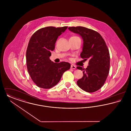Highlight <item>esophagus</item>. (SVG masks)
Instances as JSON below:
<instances>
[{"label":"esophagus","instance_id":"esophagus-1","mask_svg":"<svg viewBox=\"0 0 131 131\" xmlns=\"http://www.w3.org/2000/svg\"><path fill=\"white\" fill-rule=\"evenodd\" d=\"M71 68L72 69H75L76 68V66H75L74 65H71Z\"/></svg>","mask_w":131,"mask_h":131}]
</instances>
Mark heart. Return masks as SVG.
Here are the masks:
<instances>
[{
    "mask_svg": "<svg viewBox=\"0 0 131 131\" xmlns=\"http://www.w3.org/2000/svg\"><path fill=\"white\" fill-rule=\"evenodd\" d=\"M76 37V36H74V37Z\"/></svg>",
    "mask_w": 131,
    "mask_h": 131,
    "instance_id": "1",
    "label": "heart"
}]
</instances>
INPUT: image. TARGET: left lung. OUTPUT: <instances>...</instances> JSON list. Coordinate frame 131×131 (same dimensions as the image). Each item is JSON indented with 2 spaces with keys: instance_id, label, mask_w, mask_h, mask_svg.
Segmentation results:
<instances>
[{
  "instance_id": "8db88e82",
  "label": "left lung",
  "mask_w": 131,
  "mask_h": 131,
  "mask_svg": "<svg viewBox=\"0 0 131 131\" xmlns=\"http://www.w3.org/2000/svg\"><path fill=\"white\" fill-rule=\"evenodd\" d=\"M70 31L79 34L83 40L81 57L89 59L85 69L78 66L83 71V75L77 81L78 85L84 91L91 93L99 90L104 84L110 67L109 50L104 39L93 30L82 26L70 27Z\"/></svg>"
}]
</instances>
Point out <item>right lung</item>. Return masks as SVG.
<instances>
[{
	"label": "right lung",
	"mask_w": 131,
	"mask_h": 131,
	"mask_svg": "<svg viewBox=\"0 0 131 131\" xmlns=\"http://www.w3.org/2000/svg\"><path fill=\"white\" fill-rule=\"evenodd\" d=\"M68 26H48L36 31L29 41L26 52V65L31 79L38 87L49 89L60 81L63 74L70 68V63H54L50 59L59 36Z\"/></svg>",
	"instance_id": "obj_1"
}]
</instances>
